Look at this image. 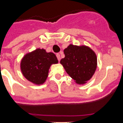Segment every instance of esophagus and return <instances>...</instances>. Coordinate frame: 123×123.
Instances as JSON below:
<instances>
[{"mask_svg": "<svg viewBox=\"0 0 123 123\" xmlns=\"http://www.w3.org/2000/svg\"><path fill=\"white\" fill-rule=\"evenodd\" d=\"M56 56H57V59L59 61H60V60H61V57H60V54H56Z\"/></svg>", "mask_w": 123, "mask_h": 123, "instance_id": "esophagus-1", "label": "esophagus"}]
</instances>
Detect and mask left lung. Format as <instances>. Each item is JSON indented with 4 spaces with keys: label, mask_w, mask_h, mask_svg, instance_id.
Here are the masks:
<instances>
[{
    "label": "left lung",
    "mask_w": 123,
    "mask_h": 123,
    "mask_svg": "<svg viewBox=\"0 0 123 123\" xmlns=\"http://www.w3.org/2000/svg\"><path fill=\"white\" fill-rule=\"evenodd\" d=\"M65 57L61 60L66 71L77 84H83L91 79L97 66L95 53L86 46L70 44L64 50Z\"/></svg>",
    "instance_id": "1"
}]
</instances>
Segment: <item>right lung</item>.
Returning <instances> with one entry per match:
<instances>
[{"label": "right lung", "instance_id": "right-lung-1", "mask_svg": "<svg viewBox=\"0 0 123 123\" xmlns=\"http://www.w3.org/2000/svg\"><path fill=\"white\" fill-rule=\"evenodd\" d=\"M57 62L54 53H47L44 49L38 48L25 55L21 62V69L28 80L34 84H41L48 77L51 64Z\"/></svg>", "mask_w": 123, "mask_h": 123}]
</instances>
